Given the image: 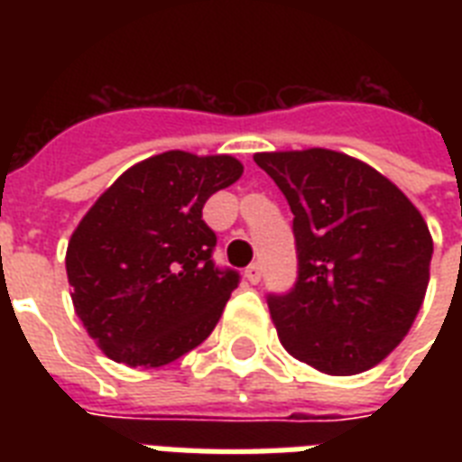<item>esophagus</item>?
<instances>
[{"label":"esophagus","mask_w":462,"mask_h":462,"mask_svg":"<svg viewBox=\"0 0 462 462\" xmlns=\"http://www.w3.org/2000/svg\"><path fill=\"white\" fill-rule=\"evenodd\" d=\"M245 275H246V281L252 282V285H256V282L261 281V263H259V261L249 263V266H246V271H245Z\"/></svg>","instance_id":"1"}]
</instances>
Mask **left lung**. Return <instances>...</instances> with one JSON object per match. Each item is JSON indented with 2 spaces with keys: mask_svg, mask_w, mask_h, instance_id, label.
Segmentation results:
<instances>
[{
  "mask_svg": "<svg viewBox=\"0 0 462 462\" xmlns=\"http://www.w3.org/2000/svg\"><path fill=\"white\" fill-rule=\"evenodd\" d=\"M254 160L295 216L297 281L266 297L281 343L323 374L372 369L422 307L434 254L424 217L393 181L350 155L309 148Z\"/></svg>",
  "mask_w": 462,
  "mask_h": 462,
  "instance_id": "obj_1",
  "label": "left lung"
}]
</instances>
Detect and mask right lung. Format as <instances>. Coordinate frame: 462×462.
I'll return each mask as SVG.
<instances>
[{"label":"right lung","instance_id":"add662e5","mask_svg":"<svg viewBox=\"0 0 462 462\" xmlns=\"http://www.w3.org/2000/svg\"><path fill=\"white\" fill-rule=\"evenodd\" d=\"M245 172L230 155L167 151L129 167L69 239L76 314L115 362L162 366L216 328L239 271L213 261L203 206Z\"/></svg>","mask_w":462,"mask_h":462}]
</instances>
